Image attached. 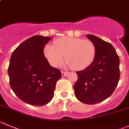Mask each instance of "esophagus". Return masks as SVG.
<instances>
[{
    "label": "esophagus",
    "instance_id": "esophagus-1",
    "mask_svg": "<svg viewBox=\"0 0 129 129\" xmlns=\"http://www.w3.org/2000/svg\"><path fill=\"white\" fill-rule=\"evenodd\" d=\"M61 73H62V76H63V77H65V76H66L67 74H68L69 72H64V71H62V72H61Z\"/></svg>",
    "mask_w": 129,
    "mask_h": 129
}]
</instances>
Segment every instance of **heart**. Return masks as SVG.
<instances>
[{"label": "heart", "mask_w": 129, "mask_h": 129, "mask_svg": "<svg viewBox=\"0 0 129 129\" xmlns=\"http://www.w3.org/2000/svg\"><path fill=\"white\" fill-rule=\"evenodd\" d=\"M53 43L54 46L47 44L43 50L45 56L53 67L61 66L64 56L68 66L76 70L87 68L94 60L96 49L89 40L62 37L56 39Z\"/></svg>", "instance_id": "1"}]
</instances>
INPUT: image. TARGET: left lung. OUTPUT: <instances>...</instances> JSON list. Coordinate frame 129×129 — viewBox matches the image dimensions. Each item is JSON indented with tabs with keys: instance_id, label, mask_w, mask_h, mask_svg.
I'll list each match as a JSON object with an SVG mask.
<instances>
[{
	"instance_id": "left-lung-1",
	"label": "left lung",
	"mask_w": 129,
	"mask_h": 129,
	"mask_svg": "<svg viewBox=\"0 0 129 129\" xmlns=\"http://www.w3.org/2000/svg\"><path fill=\"white\" fill-rule=\"evenodd\" d=\"M94 45L96 53L89 66L77 72L74 85L76 97L87 105L100 103L112 95L120 79V60L114 47L92 35H87Z\"/></svg>"
}]
</instances>
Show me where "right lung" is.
Returning <instances> with one entry per match:
<instances>
[{
	"mask_svg": "<svg viewBox=\"0 0 129 129\" xmlns=\"http://www.w3.org/2000/svg\"><path fill=\"white\" fill-rule=\"evenodd\" d=\"M49 37L28 38L12 52L8 68L12 91L21 100L33 106H43L54 95L57 81L62 75L50 65L43 52Z\"/></svg>",
	"mask_w": 129,
	"mask_h": 129,
	"instance_id": "obj_1",
	"label": "right lung"
}]
</instances>
